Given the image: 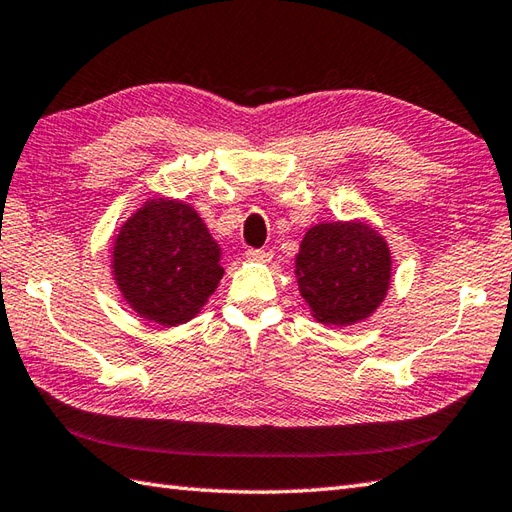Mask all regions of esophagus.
Returning <instances> with one entry per match:
<instances>
[{"label": "esophagus", "instance_id": "obj_1", "mask_svg": "<svg viewBox=\"0 0 512 512\" xmlns=\"http://www.w3.org/2000/svg\"><path fill=\"white\" fill-rule=\"evenodd\" d=\"M245 256L249 258V260H271V256H274V254H271L269 252V249H247V252H245Z\"/></svg>", "mask_w": 512, "mask_h": 512}]
</instances>
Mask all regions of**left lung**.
Instances as JSON below:
<instances>
[{"mask_svg":"<svg viewBox=\"0 0 512 512\" xmlns=\"http://www.w3.org/2000/svg\"><path fill=\"white\" fill-rule=\"evenodd\" d=\"M390 249L366 223H322L295 258L302 298L324 324H355L377 309L390 285Z\"/></svg>","mask_w":512,"mask_h":512,"instance_id":"8db88e82","label":"left lung"}]
</instances>
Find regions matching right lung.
<instances>
[{
  "instance_id": "obj_1",
  "label": "right lung",
  "mask_w": 512,
  "mask_h": 512,
  "mask_svg": "<svg viewBox=\"0 0 512 512\" xmlns=\"http://www.w3.org/2000/svg\"><path fill=\"white\" fill-rule=\"evenodd\" d=\"M221 247L199 214L151 199L124 223L113 271L124 298L146 320L177 326L195 317L223 276Z\"/></svg>"
}]
</instances>
